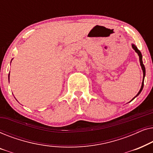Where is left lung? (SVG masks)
Instances as JSON below:
<instances>
[{
    "label": "left lung",
    "instance_id": "obj_1",
    "mask_svg": "<svg viewBox=\"0 0 153 153\" xmlns=\"http://www.w3.org/2000/svg\"><path fill=\"white\" fill-rule=\"evenodd\" d=\"M132 48L134 49L135 50V51L137 52V53H138V55H139V60H140V64H141V68H142V70H143V81H142V85H141V89H140V91H139V93H138V94L137 95L135 96L133 98L132 100H133L134 99V98L136 97H137L138 95H139L140 94V93H141V91L142 90H143V81H144V77H145V75H146V69H145V67H144V65H143V61H142V55H141V51H139V49H137V47H136V46L134 45H132Z\"/></svg>",
    "mask_w": 153,
    "mask_h": 153
}]
</instances>
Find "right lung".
Here are the masks:
<instances>
[{
  "mask_svg": "<svg viewBox=\"0 0 153 153\" xmlns=\"http://www.w3.org/2000/svg\"><path fill=\"white\" fill-rule=\"evenodd\" d=\"M9 77H10V74H9Z\"/></svg>",
  "mask_w": 153,
  "mask_h": 153,
  "instance_id": "1",
  "label": "right lung"
}]
</instances>
